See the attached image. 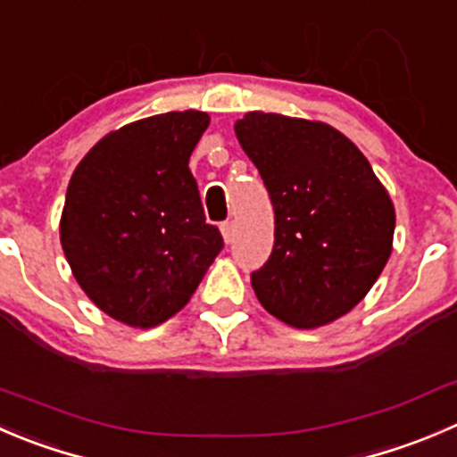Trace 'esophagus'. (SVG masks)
Here are the masks:
<instances>
[{
	"mask_svg": "<svg viewBox=\"0 0 457 457\" xmlns=\"http://www.w3.org/2000/svg\"><path fill=\"white\" fill-rule=\"evenodd\" d=\"M220 234H223L225 243L234 241V223H232V220H225V223L220 225Z\"/></svg>",
	"mask_w": 457,
	"mask_h": 457,
	"instance_id": "1",
	"label": "esophagus"
}]
</instances>
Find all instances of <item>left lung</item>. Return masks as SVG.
<instances>
[{
    "mask_svg": "<svg viewBox=\"0 0 457 457\" xmlns=\"http://www.w3.org/2000/svg\"><path fill=\"white\" fill-rule=\"evenodd\" d=\"M274 207V247L252 272L256 299L299 330L351 312L393 252L395 207L355 143L335 127L250 111L234 125Z\"/></svg>",
    "mask_w": 457,
    "mask_h": 457,
    "instance_id": "obj_1",
    "label": "left lung"
}]
</instances>
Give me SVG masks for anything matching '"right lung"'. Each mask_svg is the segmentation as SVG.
Masks as SVG:
<instances>
[{
  "instance_id": "obj_1",
  "label": "right lung",
  "mask_w": 457,
  "mask_h": 457,
  "mask_svg": "<svg viewBox=\"0 0 457 457\" xmlns=\"http://www.w3.org/2000/svg\"><path fill=\"white\" fill-rule=\"evenodd\" d=\"M205 111H170L97 140L66 189L60 243L84 295L131 328L187 305L223 247L205 223L189 156Z\"/></svg>"
}]
</instances>
